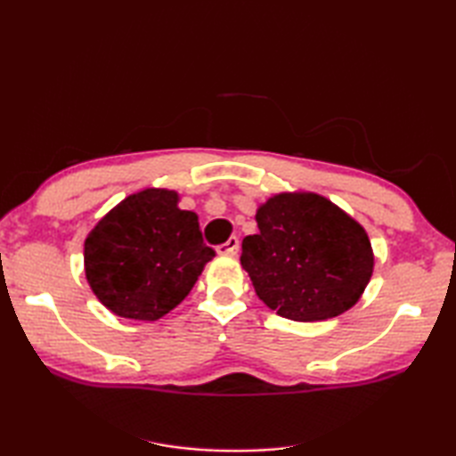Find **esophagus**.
Returning <instances> with one entry per match:
<instances>
[{
  "instance_id": "obj_1",
  "label": "esophagus",
  "mask_w": 456,
  "mask_h": 456,
  "mask_svg": "<svg viewBox=\"0 0 456 456\" xmlns=\"http://www.w3.org/2000/svg\"><path fill=\"white\" fill-rule=\"evenodd\" d=\"M239 253V239L237 237H231V239H227L225 243H221L219 247H217V255H229V256H233V255H237Z\"/></svg>"
}]
</instances>
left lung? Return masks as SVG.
Instances as JSON below:
<instances>
[{
    "label": "left lung",
    "mask_w": 456,
    "mask_h": 456,
    "mask_svg": "<svg viewBox=\"0 0 456 456\" xmlns=\"http://www.w3.org/2000/svg\"><path fill=\"white\" fill-rule=\"evenodd\" d=\"M240 265L256 296L292 322H323L353 307L372 276L366 231L317 193H278L256 211Z\"/></svg>",
    "instance_id": "obj_1"
}]
</instances>
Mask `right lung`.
Masks as SVG:
<instances>
[{
	"instance_id": "1",
	"label": "right lung",
	"mask_w": 456,
	"mask_h": 456,
	"mask_svg": "<svg viewBox=\"0 0 456 456\" xmlns=\"http://www.w3.org/2000/svg\"><path fill=\"white\" fill-rule=\"evenodd\" d=\"M216 250L178 193L142 190L125 198L84 243L86 278L115 315L154 322L176 307Z\"/></svg>"
}]
</instances>
